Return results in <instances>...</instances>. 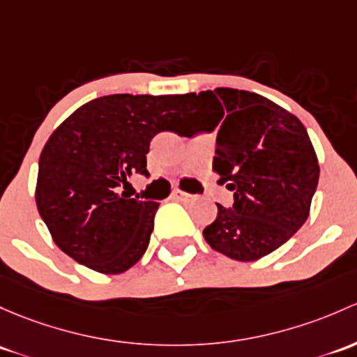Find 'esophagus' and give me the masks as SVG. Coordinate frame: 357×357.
Masks as SVG:
<instances>
[{"instance_id": "1", "label": "esophagus", "mask_w": 357, "mask_h": 357, "mask_svg": "<svg viewBox=\"0 0 357 357\" xmlns=\"http://www.w3.org/2000/svg\"><path fill=\"white\" fill-rule=\"evenodd\" d=\"M171 198H172V200H176V202H186V200H190L191 195L190 193H185V191L174 190V191H172Z\"/></svg>"}]
</instances>
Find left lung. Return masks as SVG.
Wrapping results in <instances>:
<instances>
[{
  "instance_id": "8db88e82",
  "label": "left lung",
  "mask_w": 357,
  "mask_h": 357,
  "mask_svg": "<svg viewBox=\"0 0 357 357\" xmlns=\"http://www.w3.org/2000/svg\"><path fill=\"white\" fill-rule=\"evenodd\" d=\"M193 118L183 133L217 131L213 171L234 191L204 229L232 260L253 261L282 246L306 222L320 166L306 128L272 100L236 89L188 93ZM179 133V131H178Z\"/></svg>"
}]
</instances>
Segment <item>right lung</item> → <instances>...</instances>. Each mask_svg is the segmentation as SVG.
I'll use <instances>...</instances> for the list:
<instances>
[{
	"instance_id": "right-lung-1",
	"label": "right lung",
	"mask_w": 357,
	"mask_h": 357,
	"mask_svg": "<svg viewBox=\"0 0 357 357\" xmlns=\"http://www.w3.org/2000/svg\"><path fill=\"white\" fill-rule=\"evenodd\" d=\"M186 96L114 93L78 107L44 145L36 204L52 239L80 265L121 273L147 251L159 204L126 193L149 178L150 142L191 123Z\"/></svg>"
}]
</instances>
